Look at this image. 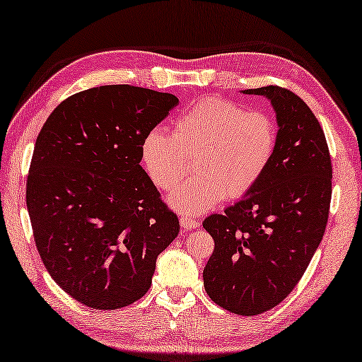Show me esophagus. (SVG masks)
I'll use <instances>...</instances> for the list:
<instances>
[{"label":"esophagus","mask_w":362,"mask_h":362,"mask_svg":"<svg viewBox=\"0 0 362 362\" xmlns=\"http://www.w3.org/2000/svg\"><path fill=\"white\" fill-rule=\"evenodd\" d=\"M180 226L183 230H193L199 227V221L193 219V218H180Z\"/></svg>","instance_id":"34e87169"}]
</instances>
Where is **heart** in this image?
<instances>
[{"label":"heart","instance_id":"b5f03b06","mask_svg":"<svg viewBox=\"0 0 362 362\" xmlns=\"http://www.w3.org/2000/svg\"><path fill=\"white\" fill-rule=\"evenodd\" d=\"M279 148V124L271 113L244 109L209 96L174 119L173 136L152 129L141 160L163 191L180 187L193 165L194 177L171 199L185 214L205 213L221 201H236L255 188Z\"/></svg>","mask_w":362,"mask_h":362}]
</instances>
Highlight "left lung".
<instances>
[{
    "mask_svg": "<svg viewBox=\"0 0 362 362\" xmlns=\"http://www.w3.org/2000/svg\"><path fill=\"white\" fill-rule=\"evenodd\" d=\"M244 93L271 101L279 148L249 194L204 221L214 240L204 286L224 310L257 316L291 294L317 250L328 222L333 168L324 130L303 99L279 86Z\"/></svg>",
    "mask_w": 362,
    "mask_h": 362,
    "instance_id": "1",
    "label": "left lung"
}]
</instances>
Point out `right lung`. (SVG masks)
Here are the masks:
<instances>
[{
    "mask_svg": "<svg viewBox=\"0 0 362 362\" xmlns=\"http://www.w3.org/2000/svg\"><path fill=\"white\" fill-rule=\"evenodd\" d=\"M177 104L134 86L88 88L60 103L37 136L26 182L37 250L54 281L90 308L141 298L179 235L140 165L143 138Z\"/></svg>",
    "mask_w": 362,
    "mask_h": 362,
    "instance_id": "1",
    "label": "right lung"
}]
</instances>
